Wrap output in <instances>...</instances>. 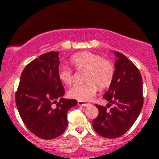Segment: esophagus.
Returning a JSON list of instances; mask_svg holds the SVG:
<instances>
[{
    "label": "esophagus",
    "instance_id": "1",
    "mask_svg": "<svg viewBox=\"0 0 159 159\" xmlns=\"http://www.w3.org/2000/svg\"><path fill=\"white\" fill-rule=\"evenodd\" d=\"M78 105H81V106L87 107V106H89V103H85V102H83L82 101H78Z\"/></svg>",
    "mask_w": 159,
    "mask_h": 159
}]
</instances>
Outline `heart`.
<instances>
[{"mask_svg":"<svg viewBox=\"0 0 159 159\" xmlns=\"http://www.w3.org/2000/svg\"><path fill=\"white\" fill-rule=\"evenodd\" d=\"M70 63L75 69L84 70V81L82 84H75L68 91V95L79 101L91 100L98 90L109 87L115 76V66L109 60L103 58L100 54L82 51L70 58ZM57 77L65 85H70L74 80L73 70L66 65L57 68Z\"/></svg>","mask_w":159,"mask_h":159,"instance_id":"b5f03b06","label":"heart"}]
</instances>
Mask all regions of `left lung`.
<instances>
[{"mask_svg":"<svg viewBox=\"0 0 159 159\" xmlns=\"http://www.w3.org/2000/svg\"><path fill=\"white\" fill-rule=\"evenodd\" d=\"M114 53L117 57L115 76L103 96L109 103L107 106L95 105L98 115L92 123L94 131L107 139H116L128 131L139 117L144 102L139 70L124 54ZM111 104L114 106L108 110Z\"/></svg>","mask_w":159,"mask_h":159,"instance_id":"8db88e82","label":"left lung"}]
</instances>
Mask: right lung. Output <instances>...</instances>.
I'll return each instance as SVG.
<instances>
[{"label": "right lung", "mask_w": 159, "mask_h": 159, "mask_svg": "<svg viewBox=\"0 0 159 159\" xmlns=\"http://www.w3.org/2000/svg\"><path fill=\"white\" fill-rule=\"evenodd\" d=\"M58 54L50 51L30 62L22 71L15 94L24 124L43 139H55L65 132L68 125L67 112L78 104L75 99L61 98L65 89L57 77Z\"/></svg>", "instance_id": "obj_1"}]
</instances>
